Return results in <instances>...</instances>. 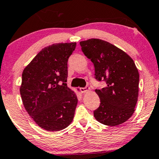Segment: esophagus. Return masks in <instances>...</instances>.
<instances>
[{
  "label": "esophagus",
  "mask_w": 159,
  "mask_h": 159,
  "mask_svg": "<svg viewBox=\"0 0 159 159\" xmlns=\"http://www.w3.org/2000/svg\"><path fill=\"white\" fill-rule=\"evenodd\" d=\"M80 90H81V93H84L88 92V91L90 90V87H82V88H80Z\"/></svg>",
  "instance_id": "1"
}]
</instances>
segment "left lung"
<instances>
[{
  "label": "left lung",
  "mask_w": 159,
  "mask_h": 159,
  "mask_svg": "<svg viewBox=\"0 0 159 159\" xmlns=\"http://www.w3.org/2000/svg\"><path fill=\"white\" fill-rule=\"evenodd\" d=\"M84 55L95 67V78L107 86L95 92L100 105L93 114L99 123L115 126L127 121L134 112L139 91V72L125 52L99 39L80 42Z\"/></svg>",
  "instance_id": "obj_1"
}]
</instances>
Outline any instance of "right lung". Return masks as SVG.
<instances>
[{
	"instance_id": "1",
	"label": "right lung",
	"mask_w": 159,
	"mask_h": 159,
	"mask_svg": "<svg viewBox=\"0 0 159 159\" xmlns=\"http://www.w3.org/2000/svg\"><path fill=\"white\" fill-rule=\"evenodd\" d=\"M76 43H55L42 49L24 69L20 93L25 110L49 132L72 122L77 96L67 87V62Z\"/></svg>"
}]
</instances>
